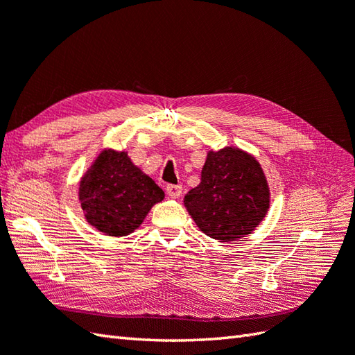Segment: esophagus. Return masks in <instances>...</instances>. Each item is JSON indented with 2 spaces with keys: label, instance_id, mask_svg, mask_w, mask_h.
<instances>
[{
  "label": "esophagus",
  "instance_id": "obj_1",
  "mask_svg": "<svg viewBox=\"0 0 355 355\" xmlns=\"http://www.w3.org/2000/svg\"><path fill=\"white\" fill-rule=\"evenodd\" d=\"M166 192H168L171 198H178L183 192V187L182 184H168L166 186Z\"/></svg>",
  "mask_w": 355,
  "mask_h": 355
}]
</instances>
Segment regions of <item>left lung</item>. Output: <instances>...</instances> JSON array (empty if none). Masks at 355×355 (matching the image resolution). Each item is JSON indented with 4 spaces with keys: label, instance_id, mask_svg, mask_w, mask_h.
Returning <instances> with one entry per match:
<instances>
[{
    "label": "left lung",
    "instance_id": "obj_1",
    "mask_svg": "<svg viewBox=\"0 0 355 355\" xmlns=\"http://www.w3.org/2000/svg\"><path fill=\"white\" fill-rule=\"evenodd\" d=\"M184 206L202 233L229 243L258 227L270 207V189L259 162L243 149L209 150L201 183Z\"/></svg>",
    "mask_w": 355,
    "mask_h": 355
}]
</instances>
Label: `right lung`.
I'll return each mask as SVG.
<instances>
[{
  "instance_id": "1",
  "label": "right lung",
  "mask_w": 355,
  "mask_h": 355,
  "mask_svg": "<svg viewBox=\"0 0 355 355\" xmlns=\"http://www.w3.org/2000/svg\"><path fill=\"white\" fill-rule=\"evenodd\" d=\"M163 198L164 192L125 150H102L79 186L85 220L108 236L130 235Z\"/></svg>"
}]
</instances>
